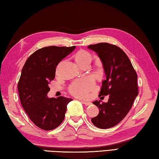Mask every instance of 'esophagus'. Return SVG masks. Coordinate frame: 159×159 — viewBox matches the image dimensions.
<instances>
[{"mask_svg": "<svg viewBox=\"0 0 159 159\" xmlns=\"http://www.w3.org/2000/svg\"><path fill=\"white\" fill-rule=\"evenodd\" d=\"M81 102H82L84 104H85V105H86V106H89L91 104V103L90 102H86V101H84V100H81Z\"/></svg>", "mask_w": 159, "mask_h": 159, "instance_id": "34e87169", "label": "esophagus"}]
</instances>
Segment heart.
<instances>
[{"label":"heart","instance_id":"obj_1","mask_svg":"<svg viewBox=\"0 0 159 159\" xmlns=\"http://www.w3.org/2000/svg\"><path fill=\"white\" fill-rule=\"evenodd\" d=\"M75 60L77 64H81L86 61L91 60V55L85 50H80L75 55ZM94 81L91 77L77 80L72 84L69 91L72 95L79 98H86L89 95V91L93 88Z\"/></svg>","mask_w":159,"mask_h":159}]
</instances>
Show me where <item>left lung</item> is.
<instances>
[{
  "instance_id": "left-lung-1",
  "label": "left lung",
  "mask_w": 159,
  "mask_h": 159,
  "mask_svg": "<svg viewBox=\"0 0 159 159\" xmlns=\"http://www.w3.org/2000/svg\"><path fill=\"white\" fill-rule=\"evenodd\" d=\"M88 48L98 54L106 75L100 95H109L107 102H93L99 109V114L91 122L100 129L113 127L127 116L139 94L137 74L127 55L117 46L100 43Z\"/></svg>"
}]
</instances>
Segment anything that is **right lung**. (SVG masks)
Instances as JSON below:
<instances>
[{
	"instance_id": "right-lung-1",
	"label": "right lung",
	"mask_w": 159,
	"mask_h": 159,
	"mask_svg": "<svg viewBox=\"0 0 159 159\" xmlns=\"http://www.w3.org/2000/svg\"><path fill=\"white\" fill-rule=\"evenodd\" d=\"M75 46H48L29 57L18 83L20 103L36 126L46 131L57 127L63 122L67 104L73 100L59 96L48 98V84L55 77L57 66Z\"/></svg>"
}]
</instances>
